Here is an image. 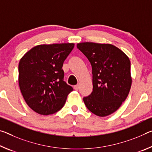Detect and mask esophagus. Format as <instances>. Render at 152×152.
<instances>
[{
  "instance_id": "1",
  "label": "esophagus",
  "mask_w": 152,
  "mask_h": 152,
  "mask_svg": "<svg viewBox=\"0 0 152 152\" xmlns=\"http://www.w3.org/2000/svg\"><path fill=\"white\" fill-rule=\"evenodd\" d=\"M74 89H75L76 91H78V88H79V85H75V86H74Z\"/></svg>"
}]
</instances>
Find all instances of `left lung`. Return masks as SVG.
<instances>
[{
    "label": "left lung",
    "instance_id": "obj_1",
    "mask_svg": "<svg viewBox=\"0 0 152 152\" xmlns=\"http://www.w3.org/2000/svg\"><path fill=\"white\" fill-rule=\"evenodd\" d=\"M77 48L92 66L93 92L83 98L86 107L98 116L115 112L131 89V61L123 51L110 44L81 42Z\"/></svg>",
    "mask_w": 152,
    "mask_h": 152
}]
</instances>
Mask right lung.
Returning a JSON list of instances; mask_svg holds the SVG:
<instances>
[{
	"label": "right lung",
	"instance_id": "obj_1",
	"mask_svg": "<svg viewBox=\"0 0 152 152\" xmlns=\"http://www.w3.org/2000/svg\"><path fill=\"white\" fill-rule=\"evenodd\" d=\"M74 47V43L38 45L20 59V91L26 103L35 112L49 115L64 107L73 88L64 80L62 67Z\"/></svg>",
	"mask_w": 152,
	"mask_h": 152
}]
</instances>
